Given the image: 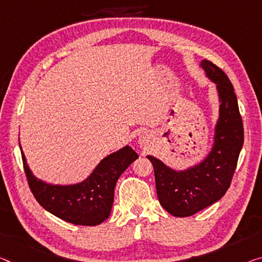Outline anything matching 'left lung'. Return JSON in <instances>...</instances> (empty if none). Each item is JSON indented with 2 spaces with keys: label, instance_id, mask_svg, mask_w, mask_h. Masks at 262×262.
<instances>
[{
  "label": "left lung",
  "instance_id": "8db88e82",
  "mask_svg": "<svg viewBox=\"0 0 262 262\" xmlns=\"http://www.w3.org/2000/svg\"><path fill=\"white\" fill-rule=\"evenodd\" d=\"M201 67L216 84L220 98V116L215 127L214 145L203 163L186 171L177 172L155 157L147 156L154 165L157 195L170 214L190 216L214 204L231 185L244 145V125L238 100L226 74L210 61Z\"/></svg>",
  "mask_w": 262,
  "mask_h": 262
}]
</instances>
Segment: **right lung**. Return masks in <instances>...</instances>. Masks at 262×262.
Listing matches in <instances>:
<instances>
[{"mask_svg":"<svg viewBox=\"0 0 262 262\" xmlns=\"http://www.w3.org/2000/svg\"><path fill=\"white\" fill-rule=\"evenodd\" d=\"M21 154L28 185L38 204L59 219L82 226H96L108 218L116 183L138 158L130 146H125L104 158L84 182L59 186L35 178L28 167L23 151Z\"/></svg>","mask_w":262,"mask_h":262,"instance_id":"1","label":"right lung"}]
</instances>
